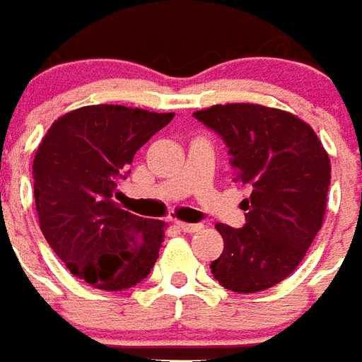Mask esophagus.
<instances>
[{"label":"esophagus","mask_w":362,"mask_h":362,"mask_svg":"<svg viewBox=\"0 0 362 362\" xmlns=\"http://www.w3.org/2000/svg\"><path fill=\"white\" fill-rule=\"evenodd\" d=\"M176 227L180 228V230H184V233H197V230L204 228V225H199V223H182V221H178Z\"/></svg>","instance_id":"obj_1"}]
</instances>
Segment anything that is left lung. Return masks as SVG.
<instances>
[{
  "mask_svg": "<svg viewBox=\"0 0 362 362\" xmlns=\"http://www.w3.org/2000/svg\"><path fill=\"white\" fill-rule=\"evenodd\" d=\"M194 116L227 143L236 180L252 184L246 225H215L225 248L213 277L235 293L266 291L295 272L322 228L329 157L304 119L279 108L215 104Z\"/></svg>",
  "mask_w": 362,
  "mask_h": 362,
  "instance_id": "left-lung-1",
  "label": "left lung"
}]
</instances>
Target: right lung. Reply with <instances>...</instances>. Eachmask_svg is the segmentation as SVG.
<instances>
[{
  "mask_svg": "<svg viewBox=\"0 0 362 362\" xmlns=\"http://www.w3.org/2000/svg\"><path fill=\"white\" fill-rule=\"evenodd\" d=\"M173 118L93 104L59 116L38 145L33 178L40 230L67 269L93 287H134L157 262L165 223L119 209L112 196L135 153Z\"/></svg>",
  "mask_w": 362,
  "mask_h": 362,
  "instance_id": "1",
  "label": "right lung"
}]
</instances>
